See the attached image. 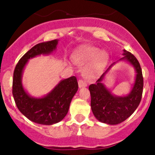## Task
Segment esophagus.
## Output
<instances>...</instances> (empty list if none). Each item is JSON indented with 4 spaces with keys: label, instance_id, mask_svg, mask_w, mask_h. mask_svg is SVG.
<instances>
[{
    "label": "esophagus",
    "instance_id": "34e87169",
    "mask_svg": "<svg viewBox=\"0 0 155 155\" xmlns=\"http://www.w3.org/2000/svg\"><path fill=\"white\" fill-rule=\"evenodd\" d=\"M79 88L81 87H86L87 86V83L86 82V81H84V80H82V79H79Z\"/></svg>",
    "mask_w": 155,
    "mask_h": 155
}]
</instances>
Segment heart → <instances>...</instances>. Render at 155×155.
<instances>
[{
	"label": "heart",
	"mask_w": 155,
	"mask_h": 155,
	"mask_svg": "<svg viewBox=\"0 0 155 155\" xmlns=\"http://www.w3.org/2000/svg\"><path fill=\"white\" fill-rule=\"evenodd\" d=\"M73 58L80 65L87 64L92 61L90 65L85 68L84 75L89 79H94L104 68L107 63L108 54L97 47L82 46L74 53Z\"/></svg>",
	"instance_id": "obj_1"
}]
</instances>
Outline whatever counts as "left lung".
Here are the masks:
<instances>
[{"instance_id":"8db88e82","label":"left lung","mask_w":155,"mask_h":155,"mask_svg":"<svg viewBox=\"0 0 155 155\" xmlns=\"http://www.w3.org/2000/svg\"><path fill=\"white\" fill-rule=\"evenodd\" d=\"M123 55L120 60H127L136 71V81L129 95L123 97L112 95L102 83L106 74L115 63L110 65L100 79L97 80L96 84L89 86L92 113L97 120L104 123L117 124L124 122L136 111L141 100L143 79L139 62L129 51L124 50Z\"/></svg>"}]
</instances>
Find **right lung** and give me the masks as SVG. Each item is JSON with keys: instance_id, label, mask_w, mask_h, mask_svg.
Returning <instances> with one entry per match:
<instances>
[{"instance_id": "right-lung-1", "label": "right lung", "mask_w": 155, "mask_h": 155, "mask_svg": "<svg viewBox=\"0 0 155 155\" xmlns=\"http://www.w3.org/2000/svg\"><path fill=\"white\" fill-rule=\"evenodd\" d=\"M58 43V40L55 39L35 45L20 58L14 71L12 94L15 104L24 116L35 123L50 125L60 122L67 114L73 97L79 87L76 78L71 76L60 81L43 97H31L23 88L22 71L28 60L37 55L50 54L56 49Z\"/></svg>"}]
</instances>
